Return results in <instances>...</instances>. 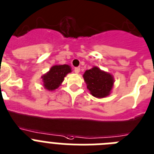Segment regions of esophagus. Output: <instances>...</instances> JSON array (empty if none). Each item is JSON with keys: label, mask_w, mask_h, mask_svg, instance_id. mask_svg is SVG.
Returning <instances> with one entry per match:
<instances>
[{"label": "esophagus", "mask_w": 154, "mask_h": 154, "mask_svg": "<svg viewBox=\"0 0 154 154\" xmlns=\"http://www.w3.org/2000/svg\"><path fill=\"white\" fill-rule=\"evenodd\" d=\"M80 70H81V68H80V67H76V68L74 69V72L76 73H79Z\"/></svg>", "instance_id": "1"}]
</instances>
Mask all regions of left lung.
Wrapping results in <instances>:
<instances>
[{"mask_svg":"<svg viewBox=\"0 0 154 154\" xmlns=\"http://www.w3.org/2000/svg\"><path fill=\"white\" fill-rule=\"evenodd\" d=\"M83 77L87 88L95 98H106L111 93L114 84V78L111 73L102 70L99 67L93 66L85 71Z\"/></svg>","mask_w":154,"mask_h":154,"instance_id":"1","label":"left lung"}]
</instances>
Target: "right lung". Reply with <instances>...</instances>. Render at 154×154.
<instances>
[{
    "instance_id": "1",
    "label": "right lung",
    "mask_w": 154,
    "mask_h": 154,
    "mask_svg": "<svg viewBox=\"0 0 154 154\" xmlns=\"http://www.w3.org/2000/svg\"><path fill=\"white\" fill-rule=\"evenodd\" d=\"M71 71V67L66 64L51 66L48 72L41 77L44 88L49 91L57 89L63 82L66 76Z\"/></svg>"
}]
</instances>
